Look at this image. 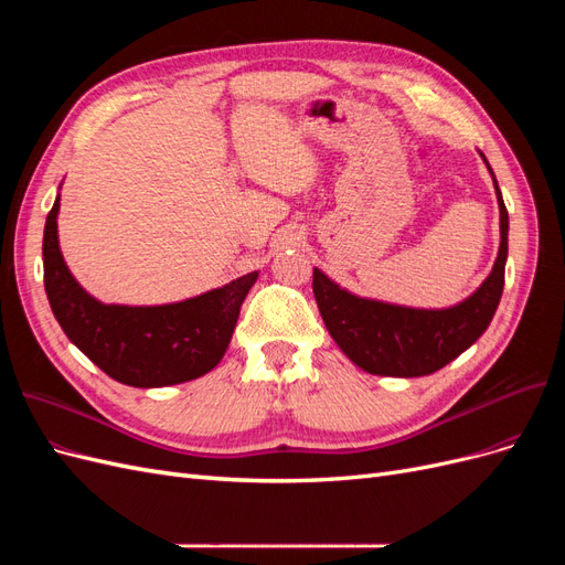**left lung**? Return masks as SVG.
<instances>
[{"instance_id":"left-lung-1","label":"left lung","mask_w":565,"mask_h":565,"mask_svg":"<svg viewBox=\"0 0 565 565\" xmlns=\"http://www.w3.org/2000/svg\"><path fill=\"white\" fill-rule=\"evenodd\" d=\"M494 193L500 204L498 259L483 285L450 309H409V306L355 297L313 268V295L324 328L358 367L382 377H424L446 367L488 330L502 299L509 252V214L498 181H494Z\"/></svg>"}]
</instances>
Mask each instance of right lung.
Returning a JSON list of instances; mask_svg holds the SVG:
<instances>
[{
	"label": "right lung",
	"mask_w": 565,
	"mask_h": 565,
	"mask_svg": "<svg viewBox=\"0 0 565 565\" xmlns=\"http://www.w3.org/2000/svg\"><path fill=\"white\" fill-rule=\"evenodd\" d=\"M61 198L44 226V289L67 339L115 382L156 388L191 382L224 358L259 270L200 297L162 306L100 303L67 270L58 247Z\"/></svg>",
	"instance_id": "1"
}]
</instances>
